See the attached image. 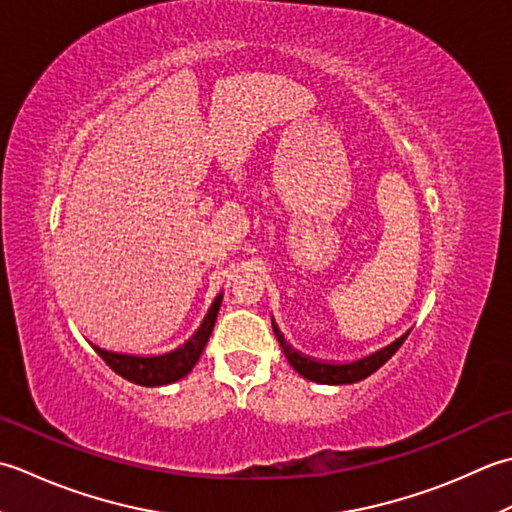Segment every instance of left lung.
I'll list each match as a JSON object with an SVG mask.
<instances>
[{
	"instance_id": "left-lung-1",
	"label": "left lung",
	"mask_w": 512,
	"mask_h": 512,
	"mask_svg": "<svg viewBox=\"0 0 512 512\" xmlns=\"http://www.w3.org/2000/svg\"><path fill=\"white\" fill-rule=\"evenodd\" d=\"M271 327H274L276 333V340L280 342V347L285 351V358L289 360L291 367H294L302 378H307L311 382H318V384H353V382H360L364 378H369L371 373L378 371L384 362H387L395 351L402 347V342L409 336V331L400 336L398 340H393L387 347H382L378 351L369 353V356L358 358L353 362H325V360H316V358H309L305 353L296 351L291 344L285 340L283 333H280L278 325L271 318Z\"/></svg>"
}]
</instances>
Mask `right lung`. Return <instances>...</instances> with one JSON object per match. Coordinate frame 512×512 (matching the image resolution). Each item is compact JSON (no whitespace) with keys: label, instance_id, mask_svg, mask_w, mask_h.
I'll return each instance as SVG.
<instances>
[{"label":"right lung","instance_id":"obj_1","mask_svg":"<svg viewBox=\"0 0 512 512\" xmlns=\"http://www.w3.org/2000/svg\"><path fill=\"white\" fill-rule=\"evenodd\" d=\"M221 302H223V294H218L212 302V307L207 309L201 327L194 331V336L190 340H185L181 347H176L168 353H159V356H132V353L99 349L95 344H92V347H95V351L103 358V362H106L114 373H119L125 380L141 384V387H163V384H172L176 380L185 378V375L194 369L198 358H201L205 344L212 336Z\"/></svg>","mask_w":512,"mask_h":512}]
</instances>
